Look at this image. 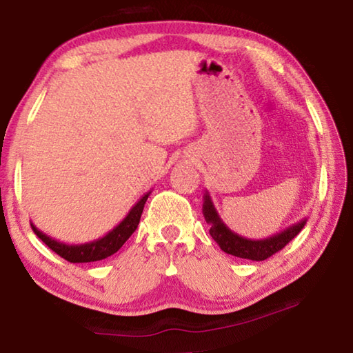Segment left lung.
<instances>
[{"instance_id":"1","label":"left lung","mask_w":353,"mask_h":353,"mask_svg":"<svg viewBox=\"0 0 353 353\" xmlns=\"http://www.w3.org/2000/svg\"><path fill=\"white\" fill-rule=\"evenodd\" d=\"M202 213L207 224H210V235L218 246L224 250L225 254L240 256V259H248L254 261H263L270 259L279 250H282L286 244H288L292 238L297 236L299 232L303 229L307 224V218L299 221V223L286 227L279 234L263 238V240H249L241 235L235 234L229 227L224 224V221L214 208L213 201L210 198V193L205 190L204 193V204H202Z\"/></svg>"}]
</instances>
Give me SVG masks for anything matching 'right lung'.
I'll use <instances>...</instances> for the list:
<instances>
[{
    "label": "right lung",
    "mask_w": 353,
    "mask_h": 353,
    "mask_svg": "<svg viewBox=\"0 0 353 353\" xmlns=\"http://www.w3.org/2000/svg\"><path fill=\"white\" fill-rule=\"evenodd\" d=\"M149 194H151V191H148L145 196H141V199L137 202L132 208H130L129 213L126 214V218H124L117 227H113V229L110 232H107L104 236H101L98 240H93L90 243L67 244L43 234V232L35 227L34 223H31V227L35 232V235H37L48 248L54 250L57 255H61L62 259H65L67 261L70 263L99 261L118 252L123 244L129 240V236L137 230L141 218V213H143V208H145Z\"/></svg>",
    "instance_id": "right-lung-1"
}]
</instances>
